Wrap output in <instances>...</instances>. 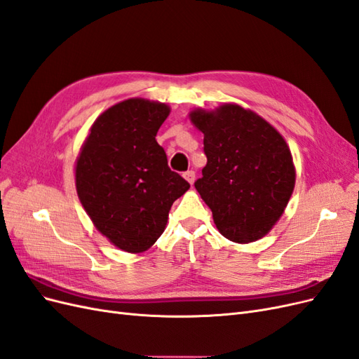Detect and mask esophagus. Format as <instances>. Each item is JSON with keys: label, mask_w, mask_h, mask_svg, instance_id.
Listing matches in <instances>:
<instances>
[{"label": "esophagus", "mask_w": 359, "mask_h": 359, "mask_svg": "<svg viewBox=\"0 0 359 359\" xmlns=\"http://www.w3.org/2000/svg\"><path fill=\"white\" fill-rule=\"evenodd\" d=\"M184 178H186L190 184H193L194 178H196V173H194V170H187V172H184Z\"/></svg>", "instance_id": "obj_1"}]
</instances>
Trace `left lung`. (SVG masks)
<instances>
[{
  "label": "left lung",
  "mask_w": 359,
  "mask_h": 359,
  "mask_svg": "<svg viewBox=\"0 0 359 359\" xmlns=\"http://www.w3.org/2000/svg\"><path fill=\"white\" fill-rule=\"evenodd\" d=\"M190 118L203 133L208 160L194 187L211 208L217 229L235 243L259 240L283 214L295 186L285 139L236 104L194 111Z\"/></svg>",
  "instance_id": "left-lung-1"
}]
</instances>
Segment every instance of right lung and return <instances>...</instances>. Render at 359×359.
<instances>
[{
	"instance_id": "obj_1",
	"label": "right lung",
	"mask_w": 359,
	"mask_h": 359,
	"mask_svg": "<svg viewBox=\"0 0 359 359\" xmlns=\"http://www.w3.org/2000/svg\"><path fill=\"white\" fill-rule=\"evenodd\" d=\"M169 115L163 103L128 99L103 112L76 163V190L85 211L109 241L145 252L163 233L172 203L190 189L170 170L156 140Z\"/></svg>"
}]
</instances>
